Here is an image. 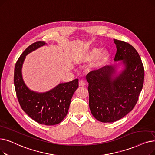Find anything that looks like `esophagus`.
Masks as SVG:
<instances>
[{
    "mask_svg": "<svg viewBox=\"0 0 155 155\" xmlns=\"http://www.w3.org/2000/svg\"><path fill=\"white\" fill-rule=\"evenodd\" d=\"M79 85H80V86H82V87L85 86V82L84 80H80V81H79Z\"/></svg>",
    "mask_w": 155,
    "mask_h": 155,
    "instance_id": "esophagus-1",
    "label": "esophagus"
}]
</instances>
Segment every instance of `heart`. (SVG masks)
<instances>
[{"label": "heart", "instance_id": "1", "mask_svg": "<svg viewBox=\"0 0 155 155\" xmlns=\"http://www.w3.org/2000/svg\"><path fill=\"white\" fill-rule=\"evenodd\" d=\"M99 53L98 54V53ZM98 54V55L97 54ZM95 61H94V64L95 65H99L101 63H102L104 60L107 58V55H108V52H107V51L106 50H103L99 52V49L98 48H92L87 54L85 56L84 59H92L93 58H95L97 56Z\"/></svg>", "mask_w": 155, "mask_h": 155}]
</instances>
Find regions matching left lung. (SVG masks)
<instances>
[{
    "label": "left lung",
    "mask_w": 155,
    "mask_h": 155,
    "mask_svg": "<svg viewBox=\"0 0 155 155\" xmlns=\"http://www.w3.org/2000/svg\"><path fill=\"white\" fill-rule=\"evenodd\" d=\"M115 61L123 60L125 69L116 77L113 66L89 72V107L94 117L104 123L114 122L131 111L143 89L144 69L137 51L130 44L114 39Z\"/></svg>",
    "instance_id": "8db88e82"
}]
</instances>
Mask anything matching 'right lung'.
Returning <instances> with one entry per match:
<instances>
[{
  "instance_id": "add662e5",
  "label": "right lung",
  "mask_w": 155,
  "mask_h": 155,
  "mask_svg": "<svg viewBox=\"0 0 155 155\" xmlns=\"http://www.w3.org/2000/svg\"><path fill=\"white\" fill-rule=\"evenodd\" d=\"M45 44L44 42H36L28 46L21 54L15 65L14 84L22 110L37 123L54 125L61 122L68 113L72 96L78 87V79L59 84L51 91L44 93L32 91L26 87L21 74L25 57Z\"/></svg>"
}]
</instances>
